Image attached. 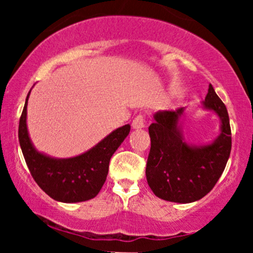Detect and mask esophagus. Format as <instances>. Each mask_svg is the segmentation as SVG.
I'll list each match as a JSON object with an SVG mask.
<instances>
[{
    "instance_id": "obj_1",
    "label": "esophagus",
    "mask_w": 253,
    "mask_h": 253,
    "mask_svg": "<svg viewBox=\"0 0 253 253\" xmlns=\"http://www.w3.org/2000/svg\"><path fill=\"white\" fill-rule=\"evenodd\" d=\"M132 126H133V128H135V129H140V128H143V127H145V115L144 114L136 115V117L133 119Z\"/></svg>"
}]
</instances>
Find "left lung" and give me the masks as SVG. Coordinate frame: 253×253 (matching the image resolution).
<instances>
[{
  "mask_svg": "<svg viewBox=\"0 0 253 253\" xmlns=\"http://www.w3.org/2000/svg\"><path fill=\"white\" fill-rule=\"evenodd\" d=\"M203 106L221 119V134L213 144L191 147L183 140L178 120L184 108L155 114L149 127L151 149L146 179L159 199L189 203L207 195L225 170L232 147L227 108L210 84Z\"/></svg>",
  "mask_w": 253,
  "mask_h": 253,
  "instance_id": "8db88e82",
  "label": "left lung"
}]
</instances>
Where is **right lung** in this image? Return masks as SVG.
<instances>
[{"instance_id": "right-lung-1", "label": "right lung", "mask_w": 253, "mask_h": 253, "mask_svg": "<svg viewBox=\"0 0 253 253\" xmlns=\"http://www.w3.org/2000/svg\"><path fill=\"white\" fill-rule=\"evenodd\" d=\"M28 95L20 117L19 141L34 181L56 201L82 202L95 197L106 182L110 158L128 135L130 126L125 125L115 129L81 156L69 159L50 158L37 152L28 136L26 125Z\"/></svg>"}]
</instances>
